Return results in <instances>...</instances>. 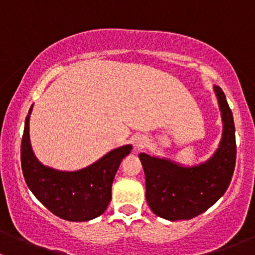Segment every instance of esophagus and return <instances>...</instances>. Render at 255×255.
<instances>
[{"instance_id": "34e87169", "label": "esophagus", "mask_w": 255, "mask_h": 255, "mask_svg": "<svg viewBox=\"0 0 255 255\" xmlns=\"http://www.w3.org/2000/svg\"><path fill=\"white\" fill-rule=\"evenodd\" d=\"M146 145V138L143 137V135H138L134 139V146L137 149H142Z\"/></svg>"}]
</instances>
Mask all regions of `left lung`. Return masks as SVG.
<instances>
[{"mask_svg": "<svg viewBox=\"0 0 255 255\" xmlns=\"http://www.w3.org/2000/svg\"><path fill=\"white\" fill-rule=\"evenodd\" d=\"M223 123L222 138L210 159L185 166L168 158L139 154L150 210L168 221L190 220L215 205L226 192L236 165L233 115L220 86H213Z\"/></svg>", "mask_w": 255, "mask_h": 255, "instance_id": "1", "label": "left lung"}]
</instances>
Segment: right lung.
<instances>
[{"label":"right lung","instance_id":"obj_1","mask_svg":"<svg viewBox=\"0 0 255 255\" xmlns=\"http://www.w3.org/2000/svg\"><path fill=\"white\" fill-rule=\"evenodd\" d=\"M32 110L33 105L25 117L20 144V164L29 190L51 213L63 220L85 222L99 217L111 201L113 179L121 161L132 150V145L118 146L80 170L49 168L33 153L29 138Z\"/></svg>","mask_w":255,"mask_h":255}]
</instances>
